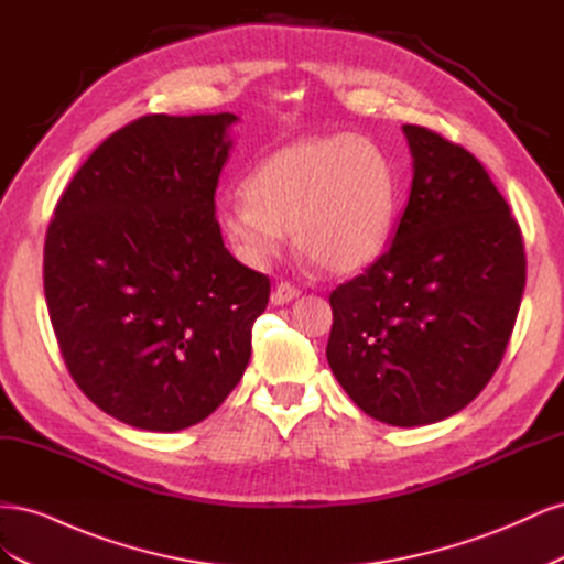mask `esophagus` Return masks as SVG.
I'll return each mask as SVG.
<instances>
[{
  "mask_svg": "<svg viewBox=\"0 0 564 564\" xmlns=\"http://www.w3.org/2000/svg\"><path fill=\"white\" fill-rule=\"evenodd\" d=\"M299 294H301V292H299V289H296L294 284L278 282L275 289H272V296H270V299H272V303H275V305H282V303L294 301Z\"/></svg>",
  "mask_w": 564,
  "mask_h": 564,
  "instance_id": "obj_1",
  "label": "esophagus"
}]
</instances>
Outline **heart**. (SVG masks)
Instances as JSON below:
<instances>
[{
	"mask_svg": "<svg viewBox=\"0 0 564 564\" xmlns=\"http://www.w3.org/2000/svg\"><path fill=\"white\" fill-rule=\"evenodd\" d=\"M398 212V176L369 135L334 133L289 143L251 169L245 197L218 204V228L240 259L263 268L296 249L334 275L369 265Z\"/></svg>",
	"mask_w": 564,
	"mask_h": 564,
	"instance_id": "obj_1",
	"label": "heart"
}]
</instances>
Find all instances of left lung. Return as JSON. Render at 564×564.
<instances>
[{
    "label": "left lung",
    "mask_w": 564,
    "mask_h": 564,
    "mask_svg": "<svg viewBox=\"0 0 564 564\" xmlns=\"http://www.w3.org/2000/svg\"><path fill=\"white\" fill-rule=\"evenodd\" d=\"M414 181L392 245L329 294L327 360L371 419H447L499 369L524 292L508 202L466 148L404 124Z\"/></svg>",
    "instance_id": "8db88e82"
}]
</instances>
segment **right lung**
<instances>
[{
	"mask_svg": "<svg viewBox=\"0 0 564 564\" xmlns=\"http://www.w3.org/2000/svg\"><path fill=\"white\" fill-rule=\"evenodd\" d=\"M235 119H133L77 169L46 228L44 296L65 367L133 429H191L249 365L270 280L235 259L216 220Z\"/></svg>",
	"mask_w": 564,
	"mask_h": 564,
	"instance_id": "right-lung-1",
	"label": "right lung"
}]
</instances>
